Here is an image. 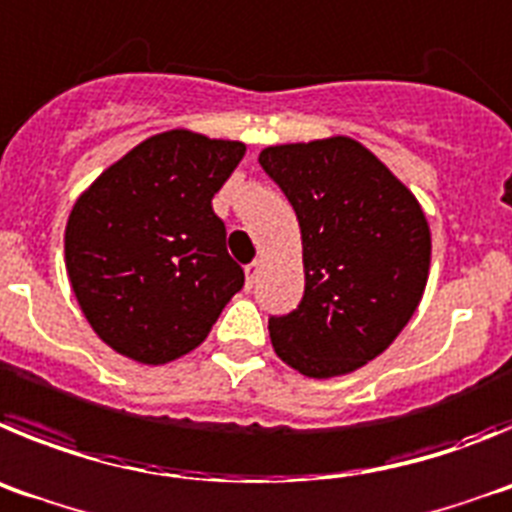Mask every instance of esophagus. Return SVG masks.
Instances as JSON below:
<instances>
[{
	"instance_id": "obj_1",
	"label": "esophagus",
	"mask_w": 512,
	"mask_h": 512,
	"mask_svg": "<svg viewBox=\"0 0 512 512\" xmlns=\"http://www.w3.org/2000/svg\"><path fill=\"white\" fill-rule=\"evenodd\" d=\"M257 270H260V262H250V265L245 267V273H247V288H252L255 285V278H257Z\"/></svg>"
}]
</instances>
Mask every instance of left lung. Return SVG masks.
Here are the masks:
<instances>
[{
    "label": "left lung",
    "instance_id": "left-lung-1",
    "mask_svg": "<svg viewBox=\"0 0 512 512\" xmlns=\"http://www.w3.org/2000/svg\"><path fill=\"white\" fill-rule=\"evenodd\" d=\"M260 165L296 211L306 270L301 303L267 319L275 352L308 377L357 370L418 308L431 262L426 216L349 137L265 147Z\"/></svg>",
    "mask_w": 512,
    "mask_h": 512
}]
</instances>
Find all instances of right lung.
I'll use <instances>...</instances> for the list:
<instances>
[{
  "label": "right lung",
  "instance_id": "obj_1",
  "mask_svg": "<svg viewBox=\"0 0 512 512\" xmlns=\"http://www.w3.org/2000/svg\"><path fill=\"white\" fill-rule=\"evenodd\" d=\"M242 142L170 130L96 178L66 227V267L96 334L124 357L163 365L199 347L245 270L211 209Z\"/></svg>",
  "mask_w": 512,
  "mask_h": 512
}]
</instances>
